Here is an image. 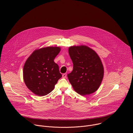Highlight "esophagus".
Masks as SVG:
<instances>
[{
  "mask_svg": "<svg viewBox=\"0 0 133 133\" xmlns=\"http://www.w3.org/2000/svg\"><path fill=\"white\" fill-rule=\"evenodd\" d=\"M66 76H67V74H63V75H62V77H63V78H65L66 77Z\"/></svg>",
  "mask_w": 133,
  "mask_h": 133,
  "instance_id": "obj_1",
  "label": "esophagus"
}]
</instances>
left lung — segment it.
<instances>
[{"mask_svg":"<svg viewBox=\"0 0 133 133\" xmlns=\"http://www.w3.org/2000/svg\"><path fill=\"white\" fill-rule=\"evenodd\" d=\"M68 52L73 63V70L67 77L74 90L83 96L96 91L104 74V67L98 54L83 45L70 46Z\"/></svg>","mask_w":133,"mask_h":133,"instance_id":"1","label":"left lung"}]
</instances>
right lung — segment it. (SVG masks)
Returning a JSON list of instances; mask_svg holds the SVG:
<instances>
[{"label":"right lung","instance_id":"add662e5","mask_svg":"<svg viewBox=\"0 0 133 133\" xmlns=\"http://www.w3.org/2000/svg\"><path fill=\"white\" fill-rule=\"evenodd\" d=\"M61 51L59 46H48L35 50L26 61L23 79L27 88L39 96L52 92L62 77L54 59Z\"/></svg>","mask_w":133,"mask_h":133}]
</instances>
